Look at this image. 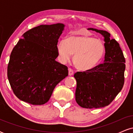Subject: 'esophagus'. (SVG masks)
Masks as SVG:
<instances>
[{
  "label": "esophagus",
  "instance_id": "34e87169",
  "mask_svg": "<svg viewBox=\"0 0 133 133\" xmlns=\"http://www.w3.org/2000/svg\"><path fill=\"white\" fill-rule=\"evenodd\" d=\"M68 71H69V76H72L74 74V71H73V70L71 68H69Z\"/></svg>",
  "mask_w": 133,
  "mask_h": 133
}]
</instances>
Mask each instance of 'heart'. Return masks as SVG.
I'll list each match as a JSON object with an SVG mask.
<instances>
[{
	"instance_id": "heart-1",
	"label": "heart",
	"mask_w": 133,
	"mask_h": 133,
	"mask_svg": "<svg viewBox=\"0 0 133 133\" xmlns=\"http://www.w3.org/2000/svg\"><path fill=\"white\" fill-rule=\"evenodd\" d=\"M59 57L63 62L73 56V62L81 71L92 69L103 60L106 52L104 42L88 35H74L59 42L57 46Z\"/></svg>"
}]
</instances>
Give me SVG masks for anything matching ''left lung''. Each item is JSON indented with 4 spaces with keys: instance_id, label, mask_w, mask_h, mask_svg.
<instances>
[{
    "instance_id": "1",
    "label": "left lung",
    "mask_w": 133,
    "mask_h": 133,
    "mask_svg": "<svg viewBox=\"0 0 133 133\" xmlns=\"http://www.w3.org/2000/svg\"><path fill=\"white\" fill-rule=\"evenodd\" d=\"M104 37L106 53L103 63L92 69L77 72L76 101L87 109L103 108L110 104L121 91L124 83L125 58L119 44L111 39L106 30L89 28Z\"/></svg>"
}]
</instances>
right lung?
Returning <instances> with one entry per match:
<instances>
[{"instance_id": "right-lung-1", "label": "right lung", "mask_w": 133, "mask_h": 133, "mask_svg": "<svg viewBox=\"0 0 133 133\" xmlns=\"http://www.w3.org/2000/svg\"><path fill=\"white\" fill-rule=\"evenodd\" d=\"M61 23L41 25L25 32L10 56L7 77L20 100L32 105L46 103L55 87L68 76L66 65L56 61Z\"/></svg>"}]
</instances>
